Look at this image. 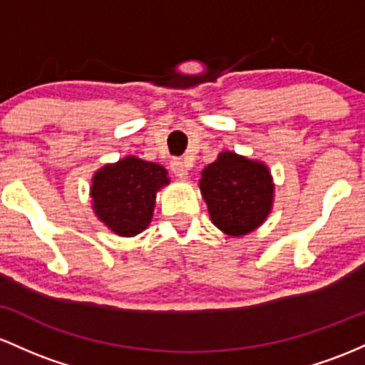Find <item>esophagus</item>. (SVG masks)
<instances>
[{
  "instance_id": "34e87169",
  "label": "esophagus",
  "mask_w": 365,
  "mask_h": 365,
  "mask_svg": "<svg viewBox=\"0 0 365 365\" xmlns=\"http://www.w3.org/2000/svg\"><path fill=\"white\" fill-rule=\"evenodd\" d=\"M170 169L178 175L179 179H186L187 178V165L182 160H172L170 162Z\"/></svg>"
}]
</instances>
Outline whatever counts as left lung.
<instances>
[{
	"label": "left lung",
	"mask_w": 365,
	"mask_h": 365,
	"mask_svg": "<svg viewBox=\"0 0 365 365\" xmlns=\"http://www.w3.org/2000/svg\"><path fill=\"white\" fill-rule=\"evenodd\" d=\"M212 222L229 236H245L257 229L272 210L271 170L262 162L222 151L207 165L200 179Z\"/></svg>",
	"instance_id": "obj_1"
}]
</instances>
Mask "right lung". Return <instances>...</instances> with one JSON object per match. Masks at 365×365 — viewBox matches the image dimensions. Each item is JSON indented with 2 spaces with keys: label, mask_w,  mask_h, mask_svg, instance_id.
<instances>
[{
  "label": "right lung",
  "mask_w": 365,
  "mask_h": 365,
  "mask_svg": "<svg viewBox=\"0 0 365 365\" xmlns=\"http://www.w3.org/2000/svg\"><path fill=\"white\" fill-rule=\"evenodd\" d=\"M167 170L155 162L125 157L93 175V210L118 236H136L151 222L155 198L169 184Z\"/></svg>",
  "instance_id": "obj_1"
}]
</instances>
